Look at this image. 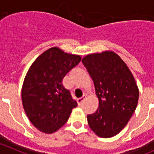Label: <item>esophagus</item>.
Segmentation results:
<instances>
[{"label":"esophagus","mask_w":154,"mask_h":154,"mask_svg":"<svg viewBox=\"0 0 154 154\" xmlns=\"http://www.w3.org/2000/svg\"><path fill=\"white\" fill-rule=\"evenodd\" d=\"M85 98H86V95H83L82 97H80V98H78V99H77V103H78V105H82Z\"/></svg>","instance_id":"1"}]
</instances>
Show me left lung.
<instances>
[{"mask_svg": "<svg viewBox=\"0 0 154 154\" xmlns=\"http://www.w3.org/2000/svg\"><path fill=\"white\" fill-rule=\"evenodd\" d=\"M82 63L93 80L99 101L96 112L87 116L88 125L100 137H112L134 113L138 87L126 64L114 52L88 55Z\"/></svg>", "mask_w": 154, "mask_h": 154, "instance_id": "obj_1", "label": "left lung"}]
</instances>
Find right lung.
<instances>
[{
  "mask_svg": "<svg viewBox=\"0 0 154 154\" xmlns=\"http://www.w3.org/2000/svg\"><path fill=\"white\" fill-rule=\"evenodd\" d=\"M81 60L80 56L53 47L40 55L29 68L21 90L22 104L31 122L42 133L58 130L77 106L62 81Z\"/></svg>",
  "mask_w": 154,
  "mask_h": 154,
  "instance_id": "right-lung-1",
  "label": "right lung"
}]
</instances>
